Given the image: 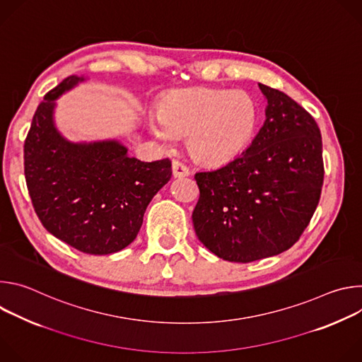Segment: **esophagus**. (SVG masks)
Here are the masks:
<instances>
[{"label":"esophagus","instance_id":"obj_1","mask_svg":"<svg viewBox=\"0 0 362 362\" xmlns=\"http://www.w3.org/2000/svg\"><path fill=\"white\" fill-rule=\"evenodd\" d=\"M172 170H173V176L175 177H185V176H189V169L179 160H173L172 163Z\"/></svg>","mask_w":362,"mask_h":362}]
</instances>
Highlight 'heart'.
I'll return each instance as SVG.
<instances>
[{
  "label": "heart",
  "instance_id": "heart-1",
  "mask_svg": "<svg viewBox=\"0 0 362 362\" xmlns=\"http://www.w3.org/2000/svg\"><path fill=\"white\" fill-rule=\"evenodd\" d=\"M256 117L255 103L243 91L194 87L166 94L159 115L148 116L147 127L166 144L186 136L187 148L197 160L219 166L246 147Z\"/></svg>",
  "mask_w": 362,
  "mask_h": 362
}]
</instances>
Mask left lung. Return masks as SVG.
<instances>
[{
  "label": "left lung",
  "instance_id": "8db88e82",
  "mask_svg": "<svg viewBox=\"0 0 362 362\" xmlns=\"http://www.w3.org/2000/svg\"><path fill=\"white\" fill-rule=\"evenodd\" d=\"M267 120L228 165L194 175L197 239L229 262L289 249L311 221L324 183L322 137L314 117L285 93L259 83Z\"/></svg>",
  "mask_w": 362,
  "mask_h": 362
}]
</instances>
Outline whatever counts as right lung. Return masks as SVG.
<instances>
[{"instance_id": "obj_1", "label": "right lung", "mask_w": 362, "mask_h": 362, "mask_svg": "<svg viewBox=\"0 0 362 362\" xmlns=\"http://www.w3.org/2000/svg\"><path fill=\"white\" fill-rule=\"evenodd\" d=\"M84 77L70 76L40 103L24 143L34 211L57 239L90 255L130 245L147 204L172 177V162H140L117 140L73 143L54 124L56 100Z\"/></svg>"}]
</instances>
